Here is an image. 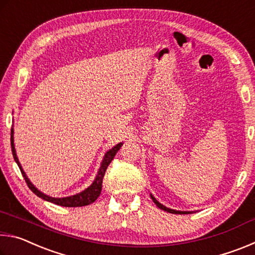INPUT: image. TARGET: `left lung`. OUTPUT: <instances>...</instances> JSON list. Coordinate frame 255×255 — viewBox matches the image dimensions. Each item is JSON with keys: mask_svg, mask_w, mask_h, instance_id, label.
<instances>
[{"mask_svg": "<svg viewBox=\"0 0 255 255\" xmlns=\"http://www.w3.org/2000/svg\"><path fill=\"white\" fill-rule=\"evenodd\" d=\"M150 197H152V199H153V201L155 202V205H156L159 209H162V210H164V211H167V213H171V214H189V213H187V211H178V210H173V209H170V208H166L165 206H163V205H161L159 204V202L155 199V198L150 195Z\"/></svg>", "mask_w": 255, "mask_h": 255, "instance_id": "left-lung-1", "label": "left lung"}]
</instances>
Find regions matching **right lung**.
<instances>
[{
    "mask_svg": "<svg viewBox=\"0 0 255 255\" xmlns=\"http://www.w3.org/2000/svg\"><path fill=\"white\" fill-rule=\"evenodd\" d=\"M122 143L116 145L114 148L110 149L109 152H107V154L105 155V158H103L102 164H101V167L100 170L98 172V175L96 180H94V182L90 185L88 189H85L84 191H82L81 193H77L75 196H71V197H66V198H53V197H48L44 195V193L40 192L39 190H37L36 188L33 187V184L30 182L29 179L27 178V175H25L24 171L22 170V167H21L20 163H19V159L16 157V154H15V148H14V143H13V129L11 130V148H12V154H13V157H14V161L18 164L19 169L21 171V173H22V176L25 180V182H27L29 189L31 190V191L34 193V195L38 196L41 199L47 200L49 202H53L55 205H58V206H62V207H82V206H88V205H91L93 204L94 201L98 199V197L100 196L101 193V190H102V180H103V176H105V173L107 171V167L109 166V164L111 163L112 159H114L116 153L118 152L119 148L122 147Z\"/></svg>",
    "mask_w": 255,
    "mask_h": 255,
    "instance_id": "1",
    "label": "right lung"
}]
</instances>
